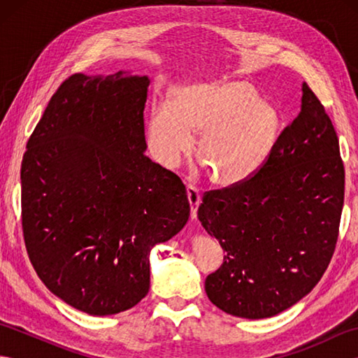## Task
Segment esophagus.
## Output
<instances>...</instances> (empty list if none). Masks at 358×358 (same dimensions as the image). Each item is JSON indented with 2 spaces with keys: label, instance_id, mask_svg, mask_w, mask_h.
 Here are the masks:
<instances>
[{
  "label": "esophagus",
  "instance_id": "34e87169",
  "mask_svg": "<svg viewBox=\"0 0 358 358\" xmlns=\"http://www.w3.org/2000/svg\"><path fill=\"white\" fill-rule=\"evenodd\" d=\"M186 194H187V201L189 206H191V218L195 220L196 218V210H199V206L201 203V195L200 191L194 186H187L186 187Z\"/></svg>",
  "mask_w": 358,
  "mask_h": 358
}]
</instances>
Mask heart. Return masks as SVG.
I'll return each mask as SVG.
<instances>
[{"instance_id":"obj_1","label":"heart","mask_w":358,"mask_h":358,"mask_svg":"<svg viewBox=\"0 0 358 358\" xmlns=\"http://www.w3.org/2000/svg\"><path fill=\"white\" fill-rule=\"evenodd\" d=\"M217 186L243 183L260 169L273 149L278 117L257 101L246 81L210 78L187 83L167 96V106L150 110L146 141L152 157L173 169L191 152Z\"/></svg>"}]
</instances>
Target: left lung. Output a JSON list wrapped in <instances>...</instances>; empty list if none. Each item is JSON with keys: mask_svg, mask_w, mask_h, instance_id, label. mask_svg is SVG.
I'll use <instances>...</instances> for the list:
<instances>
[{"mask_svg": "<svg viewBox=\"0 0 358 358\" xmlns=\"http://www.w3.org/2000/svg\"><path fill=\"white\" fill-rule=\"evenodd\" d=\"M345 169L331 118L306 83L300 113L252 178L203 196L199 220L226 252L204 289L217 308L260 320L294 306L332 258Z\"/></svg>", "mask_w": 358, "mask_h": 358, "instance_id": "left-lung-1", "label": "left lung"}]
</instances>
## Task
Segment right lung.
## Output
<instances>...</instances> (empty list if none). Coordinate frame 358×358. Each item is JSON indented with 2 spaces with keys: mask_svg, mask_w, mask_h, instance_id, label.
Masks as SVG:
<instances>
[{
  "mask_svg": "<svg viewBox=\"0 0 358 358\" xmlns=\"http://www.w3.org/2000/svg\"><path fill=\"white\" fill-rule=\"evenodd\" d=\"M148 75L66 80L27 141L22 232L49 291L89 315L134 308L150 286V250L189 220L186 187L144 155Z\"/></svg>",
  "mask_w": 358,
  "mask_h": 358,
  "instance_id": "obj_1",
  "label": "right lung"
}]
</instances>
